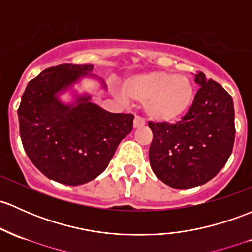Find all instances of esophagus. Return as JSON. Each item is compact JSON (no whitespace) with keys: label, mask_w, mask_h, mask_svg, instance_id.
Masks as SVG:
<instances>
[{"label":"esophagus","mask_w":252,"mask_h":252,"mask_svg":"<svg viewBox=\"0 0 252 252\" xmlns=\"http://www.w3.org/2000/svg\"><path fill=\"white\" fill-rule=\"evenodd\" d=\"M145 124V121L142 119L141 117H139V116H136V117L134 118V128H140V126H142Z\"/></svg>","instance_id":"obj_1"}]
</instances>
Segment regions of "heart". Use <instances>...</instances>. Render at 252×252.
Here are the masks:
<instances>
[{"instance_id": "1", "label": "heart", "mask_w": 252, "mask_h": 252, "mask_svg": "<svg viewBox=\"0 0 252 252\" xmlns=\"http://www.w3.org/2000/svg\"><path fill=\"white\" fill-rule=\"evenodd\" d=\"M128 99L145 104L148 118L173 122L187 113L194 101V84L186 76L168 71H152L129 78L124 83Z\"/></svg>"}]
</instances>
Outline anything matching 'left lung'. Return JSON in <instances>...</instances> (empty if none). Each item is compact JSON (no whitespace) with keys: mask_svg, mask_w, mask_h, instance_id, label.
<instances>
[{"mask_svg":"<svg viewBox=\"0 0 252 252\" xmlns=\"http://www.w3.org/2000/svg\"><path fill=\"white\" fill-rule=\"evenodd\" d=\"M194 76L200 88L181 121L148 122L153 133L151 168L164 184L177 189L210 181L227 163L234 145L232 96L203 72Z\"/></svg>","mask_w":252,"mask_h":252,"instance_id":"obj_1","label":"left lung"}]
</instances>
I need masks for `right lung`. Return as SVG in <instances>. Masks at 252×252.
Here are the masks:
<instances>
[{"mask_svg":"<svg viewBox=\"0 0 252 252\" xmlns=\"http://www.w3.org/2000/svg\"><path fill=\"white\" fill-rule=\"evenodd\" d=\"M93 68L72 63L46 68L29 82L18 108L28 157L48 179L68 186L99 176L133 129V115L108 112L88 94L72 104L60 101L59 95L92 76Z\"/></svg>","mask_w":252,"mask_h":252,"instance_id":"1","label":"right lung"}]
</instances>
